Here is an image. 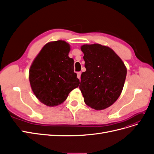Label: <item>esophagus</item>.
Instances as JSON below:
<instances>
[{
    "label": "esophagus",
    "mask_w": 154,
    "mask_h": 154,
    "mask_svg": "<svg viewBox=\"0 0 154 154\" xmlns=\"http://www.w3.org/2000/svg\"><path fill=\"white\" fill-rule=\"evenodd\" d=\"M77 77L78 79H80V77H81V72H77Z\"/></svg>",
    "instance_id": "obj_1"
}]
</instances>
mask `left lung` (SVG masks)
Segmentation results:
<instances>
[{
	"label": "left lung",
	"mask_w": 154,
	"mask_h": 154,
	"mask_svg": "<svg viewBox=\"0 0 154 154\" xmlns=\"http://www.w3.org/2000/svg\"><path fill=\"white\" fill-rule=\"evenodd\" d=\"M86 71L79 88L87 105L97 110L112 105L122 93L127 76L122 60L108 46L99 44L81 46Z\"/></svg>",
	"instance_id": "1"
}]
</instances>
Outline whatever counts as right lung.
I'll use <instances>...</instances> for the list:
<instances>
[{"mask_svg":"<svg viewBox=\"0 0 154 154\" xmlns=\"http://www.w3.org/2000/svg\"><path fill=\"white\" fill-rule=\"evenodd\" d=\"M71 46L64 40L46 44L34 59L29 80L34 94L48 106L59 105L80 84L74 72V60L69 57Z\"/></svg>","mask_w":154,"mask_h":154,"instance_id":"obj_1","label":"right lung"}]
</instances>
